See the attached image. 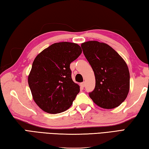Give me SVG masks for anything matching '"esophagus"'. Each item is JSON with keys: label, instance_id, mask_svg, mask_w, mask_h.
Returning a JSON list of instances; mask_svg holds the SVG:
<instances>
[{"label": "esophagus", "instance_id": "obj_1", "mask_svg": "<svg viewBox=\"0 0 149 149\" xmlns=\"http://www.w3.org/2000/svg\"><path fill=\"white\" fill-rule=\"evenodd\" d=\"M85 84H86V83L83 82L82 83H80V86L82 87V88H84V86H85Z\"/></svg>", "mask_w": 149, "mask_h": 149}]
</instances>
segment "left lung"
<instances>
[{"label":"left lung","mask_w":149,"mask_h":149,"mask_svg":"<svg viewBox=\"0 0 149 149\" xmlns=\"http://www.w3.org/2000/svg\"><path fill=\"white\" fill-rule=\"evenodd\" d=\"M95 77V88L89 93L97 106L105 109L119 106L130 89V72L122 57L110 46L97 41L81 45Z\"/></svg>","instance_id":"obj_1"}]
</instances>
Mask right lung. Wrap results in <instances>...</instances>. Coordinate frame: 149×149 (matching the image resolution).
I'll list each match as a JSON object with an SVG mask.
<instances>
[{"instance_id":"1","label":"right lung","mask_w":149,"mask_h":149,"mask_svg":"<svg viewBox=\"0 0 149 149\" xmlns=\"http://www.w3.org/2000/svg\"><path fill=\"white\" fill-rule=\"evenodd\" d=\"M81 53L78 44L60 42L36 57L28 82L33 99L42 110L54 114L71 107L80 86L72 80L70 64Z\"/></svg>"}]
</instances>
